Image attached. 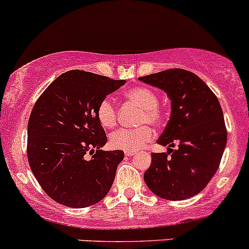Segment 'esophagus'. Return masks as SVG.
Listing matches in <instances>:
<instances>
[{"label":"esophagus","mask_w":249,"mask_h":249,"mask_svg":"<svg viewBox=\"0 0 249 249\" xmlns=\"http://www.w3.org/2000/svg\"><path fill=\"white\" fill-rule=\"evenodd\" d=\"M132 155H135V152H125V157L131 158Z\"/></svg>","instance_id":"obj_1"}]
</instances>
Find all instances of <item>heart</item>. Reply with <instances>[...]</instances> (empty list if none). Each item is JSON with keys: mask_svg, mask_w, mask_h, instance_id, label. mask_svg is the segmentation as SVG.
I'll return each instance as SVG.
<instances>
[{"mask_svg": "<svg viewBox=\"0 0 249 249\" xmlns=\"http://www.w3.org/2000/svg\"><path fill=\"white\" fill-rule=\"evenodd\" d=\"M127 101L132 102L142 113L140 117V124L159 125L162 122V113L159 108V97L157 92L145 87H136L125 92ZM96 117L100 124L106 129H110L117 123V108L109 97L102 100L96 108ZM153 132L148 126H141L139 129H119L113 132L109 137V144L114 149L135 152L139 150L148 141L152 140Z\"/></svg>", "mask_w": 249, "mask_h": 249, "instance_id": "b5f03b06", "label": "heart"}]
</instances>
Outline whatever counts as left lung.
<instances>
[{
  "label": "left lung",
  "mask_w": 249,
  "mask_h": 249,
  "mask_svg": "<svg viewBox=\"0 0 249 249\" xmlns=\"http://www.w3.org/2000/svg\"><path fill=\"white\" fill-rule=\"evenodd\" d=\"M164 90L171 115L158 140L166 153H153L144 182L157 196L185 200L199 194L214 176L227 145V129L217 96L196 74L182 69L140 78ZM176 142L178 148L172 150Z\"/></svg>",
  "instance_id": "8db88e82"
}]
</instances>
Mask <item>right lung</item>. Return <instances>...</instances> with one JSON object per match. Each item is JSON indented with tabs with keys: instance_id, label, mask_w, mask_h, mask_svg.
<instances>
[{
	"instance_id": "right-lung-1",
	"label": "right lung",
	"mask_w": 249,
	"mask_h": 249,
	"mask_svg": "<svg viewBox=\"0 0 249 249\" xmlns=\"http://www.w3.org/2000/svg\"><path fill=\"white\" fill-rule=\"evenodd\" d=\"M124 84L72 70L57 77L35 104L27 125V159L54 201L83 208L108 194L124 152L101 149L107 137L96 108Z\"/></svg>"
}]
</instances>
